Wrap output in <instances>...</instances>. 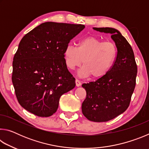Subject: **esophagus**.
I'll return each mask as SVG.
<instances>
[{
  "instance_id": "esophagus-1",
  "label": "esophagus",
  "mask_w": 149,
  "mask_h": 149,
  "mask_svg": "<svg viewBox=\"0 0 149 149\" xmlns=\"http://www.w3.org/2000/svg\"><path fill=\"white\" fill-rule=\"evenodd\" d=\"M75 84H76L77 87H79V86H80L81 84V81L79 79H75Z\"/></svg>"
}]
</instances>
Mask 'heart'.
<instances>
[{
    "label": "heart",
    "instance_id": "b5f03b06",
    "mask_svg": "<svg viewBox=\"0 0 149 149\" xmlns=\"http://www.w3.org/2000/svg\"><path fill=\"white\" fill-rule=\"evenodd\" d=\"M118 54L117 47L111 42H104L93 36L87 37L79 41L77 47L69 45L65 48V64L70 70L84 67L79 70V75H91L99 79L107 74L112 68Z\"/></svg>",
    "mask_w": 149,
    "mask_h": 149
}]
</instances>
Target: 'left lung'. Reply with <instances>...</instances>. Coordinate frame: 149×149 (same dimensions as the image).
Instances as JSON below:
<instances>
[{"mask_svg": "<svg viewBox=\"0 0 149 149\" xmlns=\"http://www.w3.org/2000/svg\"><path fill=\"white\" fill-rule=\"evenodd\" d=\"M93 29L112 35L118 50L114 64L104 76L82 85L87 93L82 103L83 114L90 121L104 122L114 119L129 107L137 65L132 47L119 31L111 27Z\"/></svg>", "mask_w": 149, "mask_h": 149, "instance_id": "obj_1", "label": "left lung"}]
</instances>
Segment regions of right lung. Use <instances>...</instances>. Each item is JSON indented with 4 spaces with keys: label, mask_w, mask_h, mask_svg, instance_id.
Wrapping results in <instances>:
<instances>
[{
    "label": "right lung",
    "mask_w": 149,
    "mask_h": 149,
    "mask_svg": "<svg viewBox=\"0 0 149 149\" xmlns=\"http://www.w3.org/2000/svg\"><path fill=\"white\" fill-rule=\"evenodd\" d=\"M84 25L45 22L20 41L13 59L12 80L17 101L39 117L52 116L64 93L75 86L64 51Z\"/></svg>",
    "instance_id": "obj_1"
}]
</instances>
